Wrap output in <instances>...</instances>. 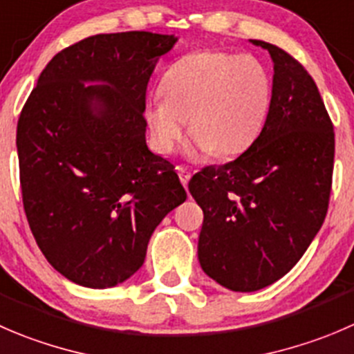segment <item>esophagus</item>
Here are the masks:
<instances>
[{"label": "esophagus", "instance_id": "1", "mask_svg": "<svg viewBox=\"0 0 354 354\" xmlns=\"http://www.w3.org/2000/svg\"><path fill=\"white\" fill-rule=\"evenodd\" d=\"M176 171H178V176H180L181 183H183V187H187L188 181H190V178H192V173L183 166H178Z\"/></svg>", "mask_w": 354, "mask_h": 354}]
</instances>
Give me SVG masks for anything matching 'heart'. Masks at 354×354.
Segmentation results:
<instances>
[{"mask_svg": "<svg viewBox=\"0 0 354 354\" xmlns=\"http://www.w3.org/2000/svg\"><path fill=\"white\" fill-rule=\"evenodd\" d=\"M156 98L143 118L157 152L171 153L188 121L195 153L233 157L259 136L272 102L263 65L250 57L197 51L174 62L160 79Z\"/></svg>", "mask_w": 354, "mask_h": 354, "instance_id": "heart-1", "label": "heart"}]
</instances>
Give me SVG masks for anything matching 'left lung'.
<instances>
[{
    "label": "left lung",
    "mask_w": 354,
    "mask_h": 354,
    "mask_svg": "<svg viewBox=\"0 0 354 354\" xmlns=\"http://www.w3.org/2000/svg\"><path fill=\"white\" fill-rule=\"evenodd\" d=\"M270 111L252 145L188 183L204 211L198 263L235 292L272 286L303 257L324 225L334 171V126L313 77L275 44Z\"/></svg>",
    "instance_id": "left-lung-1"
}]
</instances>
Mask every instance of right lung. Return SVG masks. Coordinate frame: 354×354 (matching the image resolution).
<instances>
[{
	"mask_svg": "<svg viewBox=\"0 0 354 354\" xmlns=\"http://www.w3.org/2000/svg\"><path fill=\"white\" fill-rule=\"evenodd\" d=\"M178 37L97 34L55 55L17 124L24 209L60 275L90 289L142 268L164 216L187 198L174 166L147 147V84Z\"/></svg>",
	"mask_w": 354,
	"mask_h": 354,
	"instance_id": "right-lung-1",
	"label": "right lung"
}]
</instances>
